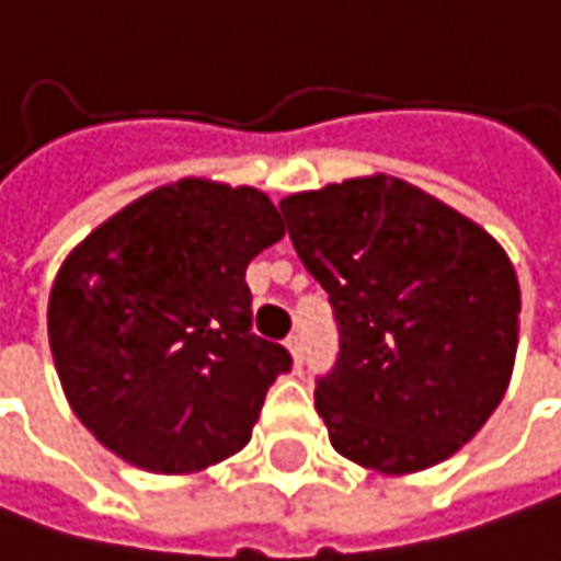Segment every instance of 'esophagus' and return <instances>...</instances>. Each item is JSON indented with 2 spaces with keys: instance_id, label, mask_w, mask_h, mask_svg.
<instances>
[{
  "instance_id": "obj_1",
  "label": "esophagus",
  "mask_w": 561,
  "mask_h": 561,
  "mask_svg": "<svg viewBox=\"0 0 561 561\" xmlns=\"http://www.w3.org/2000/svg\"><path fill=\"white\" fill-rule=\"evenodd\" d=\"M285 346H288V352H291V358H295V365H301L305 362V340L295 333V336H288L285 340Z\"/></svg>"
}]
</instances>
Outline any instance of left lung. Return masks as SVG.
<instances>
[{
    "label": "left lung",
    "mask_w": 561,
    "mask_h": 561,
    "mask_svg": "<svg viewBox=\"0 0 561 561\" xmlns=\"http://www.w3.org/2000/svg\"><path fill=\"white\" fill-rule=\"evenodd\" d=\"M279 209L340 330L313 390L333 447L387 477L457 454L508 390L520 313L508 253L387 174L291 193Z\"/></svg>",
    "instance_id": "left-lung-1"
}]
</instances>
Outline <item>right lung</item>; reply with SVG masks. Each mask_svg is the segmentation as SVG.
Listing matches in <instances>:
<instances>
[{"mask_svg":"<svg viewBox=\"0 0 561 561\" xmlns=\"http://www.w3.org/2000/svg\"><path fill=\"white\" fill-rule=\"evenodd\" d=\"M285 234L253 186L183 178L98 225L50 288L56 375L82 425L149 473H196L250 442L291 355L250 330V260Z\"/></svg>","mask_w":561,"mask_h":561,"instance_id":"obj_1","label":"right lung"}]
</instances>
